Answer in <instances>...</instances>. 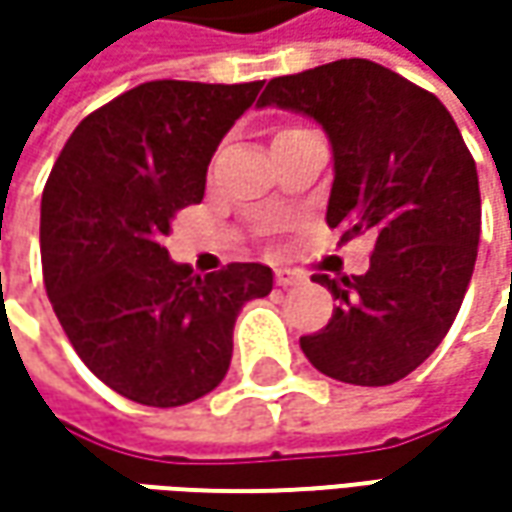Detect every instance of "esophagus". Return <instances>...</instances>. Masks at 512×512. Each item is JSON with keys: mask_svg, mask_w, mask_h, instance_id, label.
<instances>
[{"mask_svg": "<svg viewBox=\"0 0 512 512\" xmlns=\"http://www.w3.org/2000/svg\"><path fill=\"white\" fill-rule=\"evenodd\" d=\"M305 276L302 273H296V270H290V267H276V285L279 287H293L299 285Z\"/></svg>", "mask_w": 512, "mask_h": 512, "instance_id": "esophagus-1", "label": "esophagus"}]
</instances>
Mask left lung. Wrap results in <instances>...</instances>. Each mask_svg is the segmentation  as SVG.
Returning a JSON list of instances; mask_svg holds the SVG:
<instances>
[{"label":"left lung","mask_w":512,"mask_h":512,"mask_svg":"<svg viewBox=\"0 0 512 512\" xmlns=\"http://www.w3.org/2000/svg\"><path fill=\"white\" fill-rule=\"evenodd\" d=\"M270 105L310 116L330 139L327 225L376 239L362 276H313L339 305L302 350L339 382H399L442 344L470 285L482 233L476 162L433 93L370 59L270 79L259 108Z\"/></svg>","instance_id":"1"}]
</instances>
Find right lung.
<instances>
[{
	"mask_svg": "<svg viewBox=\"0 0 512 512\" xmlns=\"http://www.w3.org/2000/svg\"><path fill=\"white\" fill-rule=\"evenodd\" d=\"M259 90L145 82L85 116L50 170L39 225L50 305L90 373L130 402L179 407L210 393L230 367L239 310L273 290L267 265L196 276L165 247Z\"/></svg>",
	"mask_w": 512,
	"mask_h": 512,
	"instance_id": "obj_1",
	"label": "right lung"
}]
</instances>
